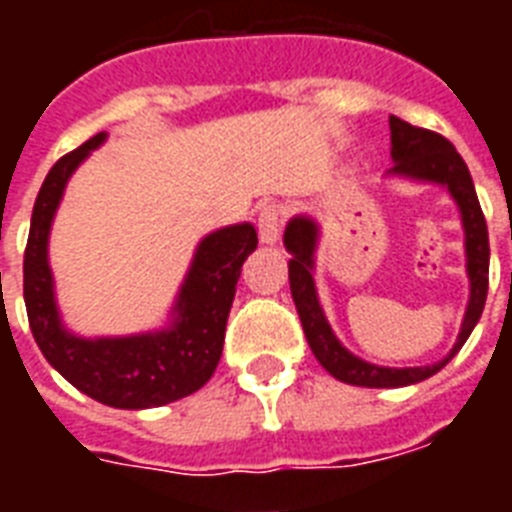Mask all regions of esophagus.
Wrapping results in <instances>:
<instances>
[{"label": "esophagus", "mask_w": 512, "mask_h": 512, "mask_svg": "<svg viewBox=\"0 0 512 512\" xmlns=\"http://www.w3.org/2000/svg\"><path fill=\"white\" fill-rule=\"evenodd\" d=\"M281 223H284V209L279 204H263L257 212V231H260V241L263 244H276L281 236Z\"/></svg>", "instance_id": "34e87169"}]
</instances>
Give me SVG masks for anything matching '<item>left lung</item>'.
I'll list each match as a JSON object with an SVG mask.
<instances>
[{"mask_svg": "<svg viewBox=\"0 0 512 512\" xmlns=\"http://www.w3.org/2000/svg\"><path fill=\"white\" fill-rule=\"evenodd\" d=\"M390 146H393V159L398 175L417 177V180H430V183H444L452 191L454 201L460 204L462 225H465V252H468V276H470V303L465 321H462L460 337L452 353L430 366H409V369H390V366L366 364L361 358L342 348L337 337L332 335L321 305L316 300V287H313V247H316V225L308 217H295L287 225L284 244L292 252L289 260V287L295 297V308L300 313V324L308 337L313 356L327 369L332 377L348 385H361V388H401L412 382L428 380L430 374L444 369L457 350L465 345L473 327L481 319L486 305V292H489V231H486V217L478 204L476 185L468 172V164L462 162L457 148L438 132L422 130L414 124L390 116Z\"/></svg>", "mask_w": 512, "mask_h": 512, "instance_id": "8db88e82", "label": "left lung"}]
</instances>
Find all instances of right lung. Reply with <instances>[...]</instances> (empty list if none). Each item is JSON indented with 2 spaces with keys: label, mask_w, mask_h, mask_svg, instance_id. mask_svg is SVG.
I'll return each mask as SVG.
<instances>
[{
  "label": "right lung",
  "mask_w": 512,
  "mask_h": 512,
  "mask_svg": "<svg viewBox=\"0 0 512 512\" xmlns=\"http://www.w3.org/2000/svg\"><path fill=\"white\" fill-rule=\"evenodd\" d=\"M103 138L106 135L100 132L71 154L60 156L44 177L23 255V300L36 345L74 388L116 409H148L191 396L212 377L223 353L241 265L255 252L257 233L244 223L209 233L201 241L180 289L175 327L167 332L119 340H79L68 335L60 327L52 300L47 233L66 180Z\"/></svg>",
  "instance_id": "obj_1"
}]
</instances>
